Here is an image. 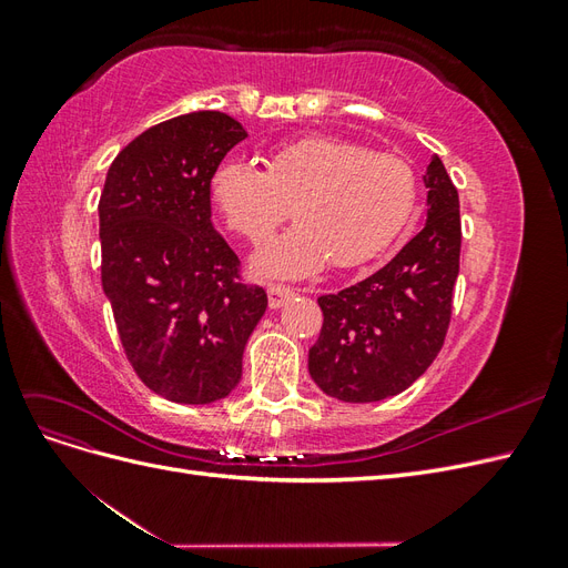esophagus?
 Listing matches in <instances>:
<instances>
[{"label":"esophagus","instance_id":"obj_1","mask_svg":"<svg viewBox=\"0 0 568 568\" xmlns=\"http://www.w3.org/2000/svg\"><path fill=\"white\" fill-rule=\"evenodd\" d=\"M294 296V291L286 288V286H267V303L272 311H277V307L284 305L286 298Z\"/></svg>","mask_w":568,"mask_h":568}]
</instances>
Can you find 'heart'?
Returning a JSON list of instances; mask_svg holds the SVG:
<instances>
[{
	"mask_svg": "<svg viewBox=\"0 0 568 568\" xmlns=\"http://www.w3.org/2000/svg\"><path fill=\"white\" fill-rule=\"evenodd\" d=\"M211 194L227 225L251 242H263L294 205L298 225L257 248L253 270L296 280L329 261L353 267L379 253L409 220L417 178L398 156L305 136L272 151L265 170L220 163Z\"/></svg>",
	"mask_w": 568,
	"mask_h": 568,
	"instance_id": "1",
	"label": "heart"
}]
</instances>
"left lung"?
<instances>
[{"label": "left lung", "mask_w": 568, "mask_h": 568, "mask_svg": "<svg viewBox=\"0 0 568 568\" xmlns=\"http://www.w3.org/2000/svg\"><path fill=\"white\" fill-rule=\"evenodd\" d=\"M422 180L424 227L372 277L317 298L324 322L307 369L329 398L376 403L398 395L443 346L459 274V196L438 156Z\"/></svg>", "instance_id": "8db88e82"}]
</instances>
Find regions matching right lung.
Returning <instances> with one entry per match:
<instances>
[{
    "mask_svg": "<svg viewBox=\"0 0 568 568\" xmlns=\"http://www.w3.org/2000/svg\"><path fill=\"white\" fill-rule=\"evenodd\" d=\"M242 140V123L220 111L170 118L118 153L99 199L101 286L120 343L170 403L227 398L267 307L211 222L213 173Z\"/></svg>",
    "mask_w": 568,
    "mask_h": 568,
    "instance_id": "1",
    "label": "right lung"
}]
</instances>
